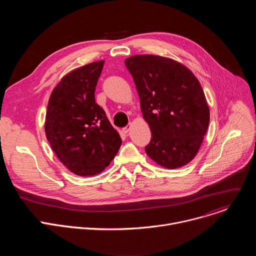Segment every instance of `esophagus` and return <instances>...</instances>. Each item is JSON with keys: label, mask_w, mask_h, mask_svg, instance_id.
Instances as JSON below:
<instances>
[{"label": "esophagus", "mask_w": 256, "mask_h": 256, "mask_svg": "<svg viewBox=\"0 0 256 256\" xmlns=\"http://www.w3.org/2000/svg\"><path fill=\"white\" fill-rule=\"evenodd\" d=\"M130 126H124V128H122V132H124V134H128V130H130Z\"/></svg>", "instance_id": "1"}]
</instances>
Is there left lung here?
<instances>
[{
    "mask_svg": "<svg viewBox=\"0 0 256 256\" xmlns=\"http://www.w3.org/2000/svg\"><path fill=\"white\" fill-rule=\"evenodd\" d=\"M124 64L152 132L146 153L164 168L186 165L198 154L210 122L198 80L188 68L169 58L136 54Z\"/></svg>",
    "mask_w": 256,
    "mask_h": 256,
    "instance_id": "1",
    "label": "left lung"
}]
</instances>
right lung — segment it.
<instances>
[{
	"mask_svg": "<svg viewBox=\"0 0 256 256\" xmlns=\"http://www.w3.org/2000/svg\"><path fill=\"white\" fill-rule=\"evenodd\" d=\"M104 60L68 72L52 90L46 116V136L58 160L72 173L102 172L118 152L122 138L95 102Z\"/></svg>",
	"mask_w": 256,
	"mask_h": 256,
	"instance_id": "add662e5",
	"label": "right lung"
}]
</instances>
